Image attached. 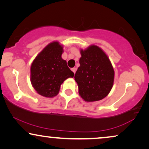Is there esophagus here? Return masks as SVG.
Listing matches in <instances>:
<instances>
[{
  "label": "esophagus",
  "instance_id": "1",
  "mask_svg": "<svg viewBox=\"0 0 149 149\" xmlns=\"http://www.w3.org/2000/svg\"><path fill=\"white\" fill-rule=\"evenodd\" d=\"M71 70H72V71L74 73H75V72H76V68H72V69H71Z\"/></svg>",
  "mask_w": 149,
  "mask_h": 149
}]
</instances>
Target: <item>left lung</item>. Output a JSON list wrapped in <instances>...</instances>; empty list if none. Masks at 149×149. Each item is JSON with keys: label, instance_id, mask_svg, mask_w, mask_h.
I'll use <instances>...</instances> for the list:
<instances>
[{"label": "left lung", "instance_id": "1", "mask_svg": "<svg viewBox=\"0 0 149 149\" xmlns=\"http://www.w3.org/2000/svg\"><path fill=\"white\" fill-rule=\"evenodd\" d=\"M80 53V66L74 75L79 95L86 102L102 100L114 83L115 71L111 61L101 48L93 45Z\"/></svg>", "mask_w": 149, "mask_h": 149}]
</instances>
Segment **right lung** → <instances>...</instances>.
<instances>
[{
	"instance_id": "obj_1",
	"label": "right lung",
	"mask_w": 149,
	"mask_h": 149,
	"mask_svg": "<svg viewBox=\"0 0 149 149\" xmlns=\"http://www.w3.org/2000/svg\"><path fill=\"white\" fill-rule=\"evenodd\" d=\"M63 46L58 41L48 44L37 55L30 67V81L38 94L53 97L58 94L60 86L74 72L62 58Z\"/></svg>"
}]
</instances>
